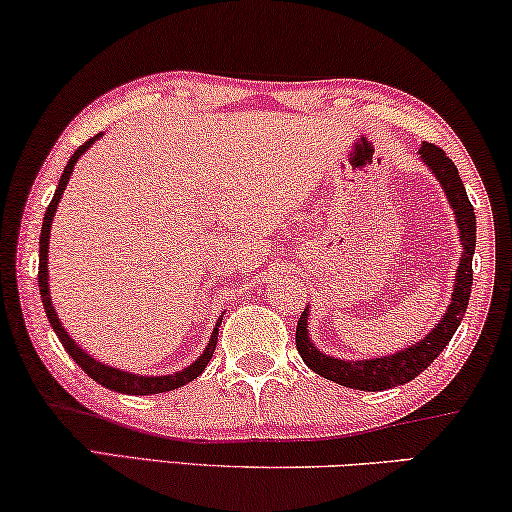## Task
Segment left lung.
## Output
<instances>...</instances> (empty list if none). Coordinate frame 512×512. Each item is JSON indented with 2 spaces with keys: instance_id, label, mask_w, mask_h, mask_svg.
Masks as SVG:
<instances>
[{
  "instance_id": "8db88e82",
  "label": "left lung",
  "mask_w": 512,
  "mask_h": 512,
  "mask_svg": "<svg viewBox=\"0 0 512 512\" xmlns=\"http://www.w3.org/2000/svg\"><path fill=\"white\" fill-rule=\"evenodd\" d=\"M422 162L431 169V174L443 185L448 201L455 211L459 225V241H462V259H459L455 287H452V299L448 311L438 320V325L422 338L420 343L408 345L399 350L397 355L376 357V359H336L320 352L311 343L308 336V308H304L297 322V350L308 369H313L318 376L334 380V383L350 387V390L380 392L390 390L420 376L434 359L441 355L450 338L462 322L466 306H469L471 285H473V253H475V213L469 197H466L464 183L459 178L455 162L445 155L434 143H422L420 148Z\"/></svg>"
}]
</instances>
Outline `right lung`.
<instances>
[{"instance_id": "add662e5", "label": "right lung", "mask_w": 512, "mask_h": 512, "mask_svg": "<svg viewBox=\"0 0 512 512\" xmlns=\"http://www.w3.org/2000/svg\"><path fill=\"white\" fill-rule=\"evenodd\" d=\"M99 136H102V134L92 136L90 141H85L83 146H78L76 153L71 155V160L67 162V167H64V174L60 178V183H57L55 197L48 204L46 215H43L41 236H39V292H41V299H43V308H46L50 327H53L57 338H60V343L64 345V350L69 352V357L74 359V362L81 366V369L88 373V376L95 380V383L106 387V390H113V392H120V394H134V397L176 390V387H183V385L190 383V380L199 378L201 371L206 369V364L211 362V357H213V352H215V345H218V329H220L222 318L215 322L213 334H211V338H208L206 350L201 352L197 362H192L190 366H187V369L178 371V373H171V376H139V373L120 371V369H113V366H106L102 362H97L95 357H90L88 352L78 348L74 338H71L67 334V329L62 327V322H60V318H57V313H55V308H53V301H50V292H48V241H50V225H53L57 204H60L62 192H64V187H67V183H69V176H71V171H74V167H76L78 157H81L85 150H88L92 143L99 139Z\"/></svg>"}]
</instances>
